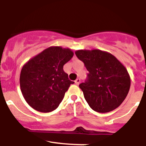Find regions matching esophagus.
<instances>
[{"label":"esophagus","instance_id":"34e87169","mask_svg":"<svg viewBox=\"0 0 146 146\" xmlns=\"http://www.w3.org/2000/svg\"><path fill=\"white\" fill-rule=\"evenodd\" d=\"M80 82H81V79L80 78H77V79L75 81V84H76V85H78L80 84Z\"/></svg>","mask_w":146,"mask_h":146}]
</instances>
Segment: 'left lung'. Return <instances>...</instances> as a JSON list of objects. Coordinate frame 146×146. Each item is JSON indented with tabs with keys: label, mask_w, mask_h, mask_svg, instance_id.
I'll list each match as a JSON object with an SVG mask.
<instances>
[{
	"label": "left lung",
	"mask_w": 146,
	"mask_h": 146,
	"mask_svg": "<svg viewBox=\"0 0 146 146\" xmlns=\"http://www.w3.org/2000/svg\"><path fill=\"white\" fill-rule=\"evenodd\" d=\"M75 54L89 71L79 87L90 108L99 113L117 108L130 88V77L125 67L113 54L99 49L78 50Z\"/></svg>",
	"instance_id": "left-lung-1"
}]
</instances>
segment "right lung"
<instances>
[{"instance_id":"1","label":"right lung","mask_w":146,"mask_h":146,"mask_svg":"<svg viewBox=\"0 0 146 146\" xmlns=\"http://www.w3.org/2000/svg\"><path fill=\"white\" fill-rule=\"evenodd\" d=\"M73 56L70 48L51 46L33 57L22 67L19 78L22 95L30 106L39 112L57 108L73 81L63 66Z\"/></svg>"}]
</instances>
